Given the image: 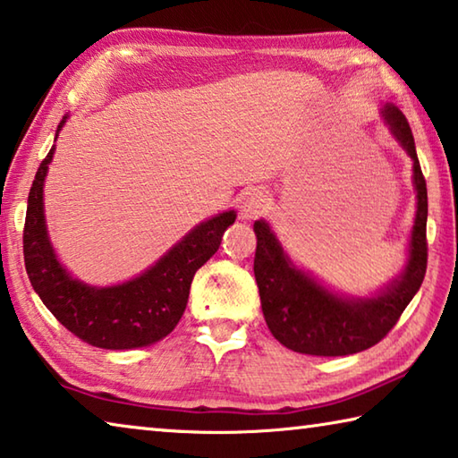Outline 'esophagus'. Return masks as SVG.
I'll list each match as a JSON object with an SVG mask.
<instances>
[{"label": "esophagus", "mask_w": 458, "mask_h": 458, "mask_svg": "<svg viewBox=\"0 0 458 458\" xmlns=\"http://www.w3.org/2000/svg\"><path fill=\"white\" fill-rule=\"evenodd\" d=\"M267 208H268L267 193L260 190H252L242 198V204H240V216H242L244 220H254L265 214Z\"/></svg>", "instance_id": "obj_1"}]
</instances>
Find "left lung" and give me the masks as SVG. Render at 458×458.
<instances>
[{
  "instance_id": "left-lung-1",
  "label": "left lung",
  "mask_w": 458,
  "mask_h": 458,
  "mask_svg": "<svg viewBox=\"0 0 458 458\" xmlns=\"http://www.w3.org/2000/svg\"><path fill=\"white\" fill-rule=\"evenodd\" d=\"M384 119L414 161L418 210L406 270L382 294L374 299L335 297L315 278L291 265L265 220L254 222V232H257L254 276L260 293L262 313L275 339L293 352L337 358V355L369 350L394 329L424 281L426 262H428L426 180L416 155L412 129L404 114L394 105H387L384 108Z\"/></svg>"
}]
</instances>
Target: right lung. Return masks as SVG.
<instances>
[{
	"label": "right lung",
	"mask_w": 458,
	"mask_h": 458,
	"mask_svg": "<svg viewBox=\"0 0 458 458\" xmlns=\"http://www.w3.org/2000/svg\"><path fill=\"white\" fill-rule=\"evenodd\" d=\"M52 155L54 147L38 167L28 196L24 262L34 291L68 331L90 345L133 350L164 339L182 319L193 275L218 250L224 230L234 224L236 214L224 212L201 222L133 281L108 289L87 286L62 268L46 234L42 188Z\"/></svg>",
	"instance_id": "right-lung-1"
}]
</instances>
